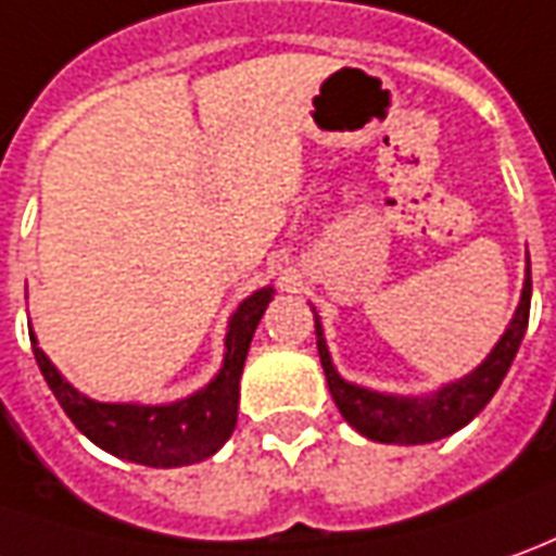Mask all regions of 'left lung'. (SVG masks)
<instances>
[{"label":"left lung","mask_w":556,"mask_h":556,"mask_svg":"<svg viewBox=\"0 0 556 556\" xmlns=\"http://www.w3.org/2000/svg\"><path fill=\"white\" fill-rule=\"evenodd\" d=\"M530 296H533V281H530V256H527V278H523V290H520V305L503 332V339L496 342V348L490 351L488 359L478 369L463 375L454 384L439 388L430 396H390V393H378V390L357 388V384L344 381L329 359L320 317L315 315L317 354H320V366L327 375L329 393H332L342 417L359 435H366L372 442H384V445H427V442H439L451 432L463 430L503 384L505 372L523 342L527 324H530Z\"/></svg>","instance_id":"8db88e82"}]
</instances>
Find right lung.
Wrapping results in <instances>:
<instances>
[{"mask_svg": "<svg viewBox=\"0 0 556 556\" xmlns=\"http://www.w3.org/2000/svg\"><path fill=\"white\" fill-rule=\"evenodd\" d=\"M275 296L271 287L256 290L254 296L241 302L236 315L229 317L227 354L224 366L214 375L212 384L197 390L193 396L168 405H139V402H96L84 396L56 372L48 354L33 339V354L48 388L53 390L63 412L72 417L93 445L109 451L114 457L154 469L172 466H190V463L208 460L217 454L236 430L239 417V378L244 369V357L254 339V329L266 305Z\"/></svg>", "mask_w": 556, "mask_h": 556, "instance_id": "add662e5", "label": "right lung"}]
</instances>
